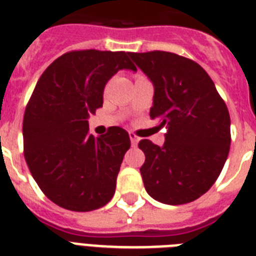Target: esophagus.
Wrapping results in <instances>:
<instances>
[{
    "instance_id": "obj_1",
    "label": "esophagus",
    "mask_w": 256,
    "mask_h": 256,
    "mask_svg": "<svg viewBox=\"0 0 256 256\" xmlns=\"http://www.w3.org/2000/svg\"><path fill=\"white\" fill-rule=\"evenodd\" d=\"M128 136H130V140H132V148H136L138 142H140V138L134 134V132H128Z\"/></svg>"
}]
</instances>
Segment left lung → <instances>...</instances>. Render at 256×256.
Masks as SVG:
<instances>
[{
    "instance_id": "8db88e82",
    "label": "left lung",
    "mask_w": 256,
    "mask_h": 256,
    "mask_svg": "<svg viewBox=\"0 0 256 256\" xmlns=\"http://www.w3.org/2000/svg\"><path fill=\"white\" fill-rule=\"evenodd\" d=\"M154 86L150 116L166 128L164 146L142 140L140 168L148 195L183 204L218 179L230 150V114L214 82L196 62L168 52L128 53Z\"/></svg>"
}]
</instances>
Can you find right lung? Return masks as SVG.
Returning <instances> with one entry per match:
<instances>
[{"label":"right lung","instance_id":"obj_1","mask_svg":"<svg viewBox=\"0 0 256 256\" xmlns=\"http://www.w3.org/2000/svg\"><path fill=\"white\" fill-rule=\"evenodd\" d=\"M124 52L81 50L57 58L38 80L26 106L22 136L26 164L48 198L72 211L110 202L128 132L114 126L88 134V116L104 104L108 80L136 68Z\"/></svg>","mask_w":256,"mask_h":256}]
</instances>
